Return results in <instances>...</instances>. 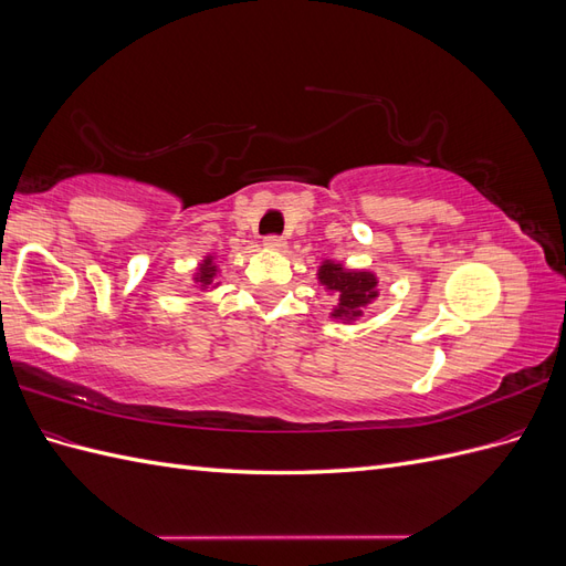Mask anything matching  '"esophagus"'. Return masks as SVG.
<instances>
[{
	"label": "esophagus",
	"mask_w": 566,
	"mask_h": 566,
	"mask_svg": "<svg viewBox=\"0 0 566 566\" xmlns=\"http://www.w3.org/2000/svg\"><path fill=\"white\" fill-rule=\"evenodd\" d=\"M285 238H279V235H269V238H264V248L266 250H276V252H281V250H285Z\"/></svg>",
	"instance_id": "esophagus-1"
}]
</instances>
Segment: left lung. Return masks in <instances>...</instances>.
Segmentation results:
<instances>
[{
    "label": "left lung",
    "instance_id": "1",
    "mask_svg": "<svg viewBox=\"0 0 566 566\" xmlns=\"http://www.w3.org/2000/svg\"><path fill=\"white\" fill-rule=\"evenodd\" d=\"M318 283L333 297L331 318L339 323H356L364 310L380 295L378 276L368 269H347L342 262L323 260L316 271Z\"/></svg>",
    "mask_w": 566,
    "mask_h": 566
}]
</instances>
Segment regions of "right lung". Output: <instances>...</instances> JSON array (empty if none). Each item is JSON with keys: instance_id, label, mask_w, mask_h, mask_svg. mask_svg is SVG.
Returning a JSON list of instances; mask_svg holds the SVG:
<instances>
[{"instance_id": "add662e5", "label": "right lung", "mask_w": 566, "mask_h": 566, "mask_svg": "<svg viewBox=\"0 0 566 566\" xmlns=\"http://www.w3.org/2000/svg\"><path fill=\"white\" fill-rule=\"evenodd\" d=\"M219 273L221 271H219V264H217V254L208 252L198 262V266L193 271V283H196L200 293H212V290L219 287V281H217Z\"/></svg>"}]
</instances>
